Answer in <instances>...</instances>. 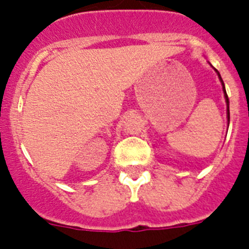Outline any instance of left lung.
Returning a JSON list of instances; mask_svg holds the SVG:
<instances>
[{
	"label": "left lung",
	"mask_w": 249,
	"mask_h": 249,
	"mask_svg": "<svg viewBox=\"0 0 249 249\" xmlns=\"http://www.w3.org/2000/svg\"><path fill=\"white\" fill-rule=\"evenodd\" d=\"M213 70H214V71L217 72V74H218L219 81H221V83H222V89H223V93H224V100H226V105H227V122H228V126H230V100H228L227 92H226V87H224V83H223V80H222L221 74H219V72L217 71V70H215L214 67H213Z\"/></svg>",
	"instance_id": "1"
}]
</instances>
